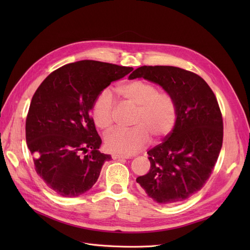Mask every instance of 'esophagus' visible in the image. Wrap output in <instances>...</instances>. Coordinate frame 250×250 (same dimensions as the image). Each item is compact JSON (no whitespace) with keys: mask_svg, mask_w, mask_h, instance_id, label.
<instances>
[{"mask_svg":"<svg viewBox=\"0 0 250 250\" xmlns=\"http://www.w3.org/2000/svg\"><path fill=\"white\" fill-rule=\"evenodd\" d=\"M112 160H126V158H128V156H125V155H121V154H112L111 155Z\"/></svg>","mask_w":250,"mask_h":250,"instance_id":"34e87169","label":"esophagus"}]
</instances>
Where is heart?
Segmentation results:
<instances>
[{
	"instance_id": "obj_1",
	"label": "heart",
	"mask_w": 250,
	"mask_h": 250,
	"mask_svg": "<svg viewBox=\"0 0 250 250\" xmlns=\"http://www.w3.org/2000/svg\"><path fill=\"white\" fill-rule=\"evenodd\" d=\"M127 107L135 109L130 129L116 128L104 138V144L111 152L134 154L150 141L167 138L177 121V103L174 96L166 90H158L152 82L133 80L119 87ZM92 116L97 127L108 129L115 121V103L109 89H103L97 96Z\"/></svg>"
}]
</instances>
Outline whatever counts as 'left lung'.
<instances>
[{
	"instance_id": "8db88e82",
	"label": "left lung",
	"mask_w": 250,
	"mask_h": 250,
	"mask_svg": "<svg viewBox=\"0 0 250 250\" xmlns=\"http://www.w3.org/2000/svg\"><path fill=\"white\" fill-rule=\"evenodd\" d=\"M128 78L157 83L175 98V127L148 151L150 170L137 183L157 203L184 201L206 185L222 147L223 120L216 96L197 74L176 66L144 65Z\"/></svg>"
}]
</instances>
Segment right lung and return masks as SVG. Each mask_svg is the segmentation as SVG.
I'll return each instance as SVG.
<instances>
[{"label":"right lung","mask_w":250,"mask_h":250,"mask_svg":"<svg viewBox=\"0 0 250 250\" xmlns=\"http://www.w3.org/2000/svg\"><path fill=\"white\" fill-rule=\"evenodd\" d=\"M132 70L81 60L52 72L36 89L26 119L27 146L36 173L58 195L88 191L111 158L99 151L102 141L89 111L104 88Z\"/></svg>","instance_id":"add662e5"}]
</instances>
